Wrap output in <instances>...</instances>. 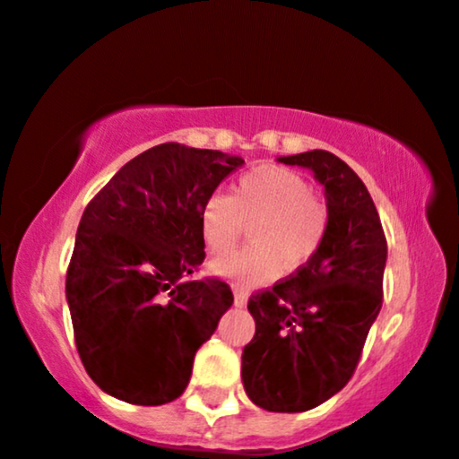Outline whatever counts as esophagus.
Listing matches in <instances>:
<instances>
[{
  "instance_id": "1",
  "label": "esophagus",
  "mask_w": 459,
  "mask_h": 459,
  "mask_svg": "<svg viewBox=\"0 0 459 459\" xmlns=\"http://www.w3.org/2000/svg\"><path fill=\"white\" fill-rule=\"evenodd\" d=\"M234 303L238 307L247 305V290L240 288V285H234Z\"/></svg>"
}]
</instances>
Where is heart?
Masks as SVG:
<instances>
[{
    "label": "heart",
    "instance_id": "heart-1",
    "mask_svg": "<svg viewBox=\"0 0 459 459\" xmlns=\"http://www.w3.org/2000/svg\"><path fill=\"white\" fill-rule=\"evenodd\" d=\"M328 206L311 195L303 176L279 165H262L240 176L231 195H212L199 212L204 240L212 253L238 245L247 223L253 247L212 262L214 271L242 285L268 283L279 273L300 268L320 249L328 231Z\"/></svg>",
    "mask_w": 459,
    "mask_h": 459
}]
</instances>
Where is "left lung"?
Wrapping results in <instances>:
<instances>
[{
    "instance_id": "left-lung-1",
    "label": "left lung",
    "mask_w": 459,
    "mask_h": 459,
    "mask_svg": "<svg viewBox=\"0 0 459 459\" xmlns=\"http://www.w3.org/2000/svg\"><path fill=\"white\" fill-rule=\"evenodd\" d=\"M279 163L314 171L331 219L309 262L249 299L255 335L242 350V385L264 411L305 412L357 369L382 307L386 238L368 186L339 156L311 150Z\"/></svg>"
}]
</instances>
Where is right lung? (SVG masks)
<instances>
[{"label": "right lung", "mask_w": 459, "mask_h": 459, "mask_svg": "<svg viewBox=\"0 0 459 459\" xmlns=\"http://www.w3.org/2000/svg\"><path fill=\"white\" fill-rule=\"evenodd\" d=\"M245 163L219 150L160 143L96 193L81 217L66 300L81 363L102 391L137 406L185 393L193 359L234 303L204 262L199 212Z\"/></svg>", "instance_id": "right-lung-1"}]
</instances>
